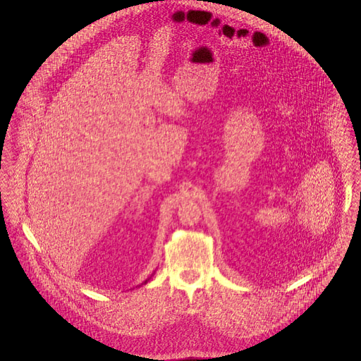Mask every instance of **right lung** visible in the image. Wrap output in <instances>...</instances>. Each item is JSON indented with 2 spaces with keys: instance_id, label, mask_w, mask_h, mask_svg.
I'll return each mask as SVG.
<instances>
[{
  "instance_id": "1",
  "label": "right lung",
  "mask_w": 361,
  "mask_h": 361,
  "mask_svg": "<svg viewBox=\"0 0 361 361\" xmlns=\"http://www.w3.org/2000/svg\"><path fill=\"white\" fill-rule=\"evenodd\" d=\"M147 281H149V279H147ZM147 281H146V282H145V283H147Z\"/></svg>"
}]
</instances>
